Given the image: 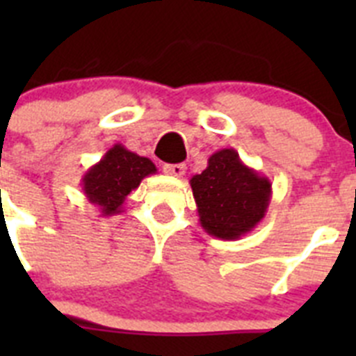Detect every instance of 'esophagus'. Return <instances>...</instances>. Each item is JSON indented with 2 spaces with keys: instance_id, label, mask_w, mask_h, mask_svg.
<instances>
[{
  "instance_id": "34e87169",
  "label": "esophagus",
  "mask_w": 356,
  "mask_h": 356,
  "mask_svg": "<svg viewBox=\"0 0 356 356\" xmlns=\"http://www.w3.org/2000/svg\"><path fill=\"white\" fill-rule=\"evenodd\" d=\"M187 171V165L185 163H165L163 165V172H168V175L176 176V178H181Z\"/></svg>"
}]
</instances>
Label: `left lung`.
<instances>
[{
	"label": "left lung",
	"instance_id": "8db88e82",
	"mask_svg": "<svg viewBox=\"0 0 356 356\" xmlns=\"http://www.w3.org/2000/svg\"><path fill=\"white\" fill-rule=\"evenodd\" d=\"M200 225L221 241H237L266 217L271 180L242 162L234 147L216 151L201 175L191 178Z\"/></svg>",
	"mask_w": 356,
	"mask_h": 356
}]
</instances>
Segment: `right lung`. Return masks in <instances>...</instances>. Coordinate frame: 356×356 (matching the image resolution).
<instances>
[{
  "instance_id": "add662e5",
  "label": "right lung",
  "mask_w": 356,
  "mask_h": 356,
  "mask_svg": "<svg viewBox=\"0 0 356 356\" xmlns=\"http://www.w3.org/2000/svg\"><path fill=\"white\" fill-rule=\"evenodd\" d=\"M156 165L146 156L114 144L103 159L81 176V191L89 203L97 207L102 217L122 212L124 201L140 181L155 175Z\"/></svg>"
}]
</instances>
